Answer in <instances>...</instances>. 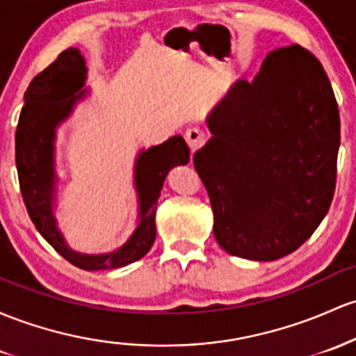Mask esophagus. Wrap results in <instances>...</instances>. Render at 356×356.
<instances>
[{"label": "esophagus", "instance_id": "obj_1", "mask_svg": "<svg viewBox=\"0 0 356 356\" xmlns=\"http://www.w3.org/2000/svg\"><path fill=\"white\" fill-rule=\"evenodd\" d=\"M186 142L189 145L191 152H196L202 143L206 142V134L201 130V128L193 127L186 131Z\"/></svg>", "mask_w": 356, "mask_h": 356}]
</instances>
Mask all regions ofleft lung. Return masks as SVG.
I'll return each instance as SVG.
<instances>
[{
    "mask_svg": "<svg viewBox=\"0 0 356 356\" xmlns=\"http://www.w3.org/2000/svg\"><path fill=\"white\" fill-rule=\"evenodd\" d=\"M206 124L211 138L193 162L220 247L255 261L296 252L324 220L337 186L339 113L318 58L299 45L273 50Z\"/></svg>",
    "mask_w": 356,
    "mask_h": 356,
    "instance_id": "obj_1",
    "label": "left lung"
}]
</instances>
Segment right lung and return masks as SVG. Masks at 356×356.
Masks as SVG:
<instances>
[{"label":"right lung","instance_id":"1","mask_svg":"<svg viewBox=\"0 0 356 356\" xmlns=\"http://www.w3.org/2000/svg\"><path fill=\"white\" fill-rule=\"evenodd\" d=\"M88 67L79 49L70 47L56 62L33 77L26 89L25 106L19 113L15 155L19 191L30 220L42 236L76 267L83 270H106L124 267L145 257L157 235L155 211L167 174L175 165L189 162V147L181 135L160 145L142 148L135 159L134 187L138 202L136 226L121 247L108 253H79L65 241L57 226V128L89 95L84 89Z\"/></svg>","mask_w":356,"mask_h":356}]
</instances>
